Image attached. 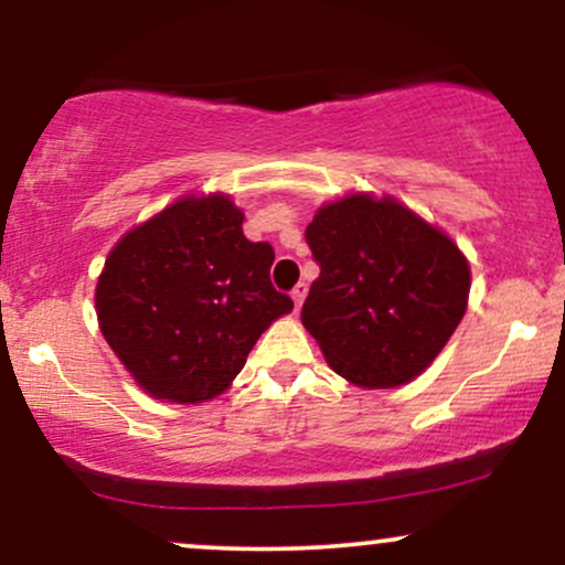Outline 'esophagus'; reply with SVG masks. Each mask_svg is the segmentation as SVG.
<instances>
[{"label": "esophagus", "instance_id": "1", "mask_svg": "<svg viewBox=\"0 0 565 565\" xmlns=\"http://www.w3.org/2000/svg\"><path fill=\"white\" fill-rule=\"evenodd\" d=\"M305 295H308V284H297L295 289H291V302H295V310H300L302 308V302H305Z\"/></svg>", "mask_w": 565, "mask_h": 565}]
</instances>
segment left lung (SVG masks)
I'll return each instance as SVG.
<instances>
[{
    "label": "left lung",
    "instance_id": "8db88e82",
    "mask_svg": "<svg viewBox=\"0 0 565 565\" xmlns=\"http://www.w3.org/2000/svg\"><path fill=\"white\" fill-rule=\"evenodd\" d=\"M305 238L321 274L300 319L327 364L364 391L419 377L468 310L470 263L449 233L393 196L348 193Z\"/></svg>",
    "mask_w": 565,
    "mask_h": 565
}]
</instances>
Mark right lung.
Wrapping results in <instances>:
<instances>
[{
	"mask_svg": "<svg viewBox=\"0 0 565 565\" xmlns=\"http://www.w3.org/2000/svg\"><path fill=\"white\" fill-rule=\"evenodd\" d=\"M228 193H188L127 231L97 276L100 332L151 398L204 404L295 302L270 284L274 246L249 242Z\"/></svg>",
	"mask_w": 565,
	"mask_h": 565,
	"instance_id": "right-lung-1",
	"label": "right lung"
}]
</instances>
